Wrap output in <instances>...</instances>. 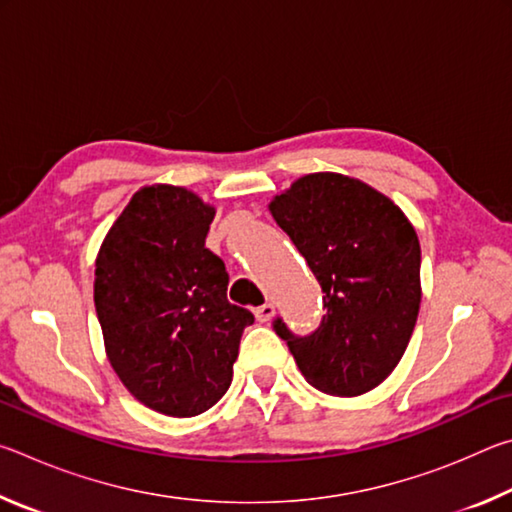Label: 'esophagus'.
Returning a JSON list of instances; mask_svg holds the SVG:
<instances>
[{"instance_id": "esophagus-1", "label": "esophagus", "mask_w": 512, "mask_h": 512, "mask_svg": "<svg viewBox=\"0 0 512 512\" xmlns=\"http://www.w3.org/2000/svg\"><path fill=\"white\" fill-rule=\"evenodd\" d=\"M273 314H275V307L271 305V302H264V305H259L255 309V318L259 320V323H268V320L273 318Z\"/></svg>"}]
</instances>
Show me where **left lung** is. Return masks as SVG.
Instances as JSON below:
<instances>
[{
    "instance_id": "obj_1",
    "label": "left lung",
    "mask_w": 512,
    "mask_h": 512,
    "mask_svg": "<svg viewBox=\"0 0 512 512\" xmlns=\"http://www.w3.org/2000/svg\"><path fill=\"white\" fill-rule=\"evenodd\" d=\"M271 212L323 289L318 327L296 334L277 316L298 368L318 391L354 397L400 363L420 309V241L384 194L339 176L311 173Z\"/></svg>"
}]
</instances>
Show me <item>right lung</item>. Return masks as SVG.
Returning <instances> with one entry per match:
<instances>
[{
  "label": "right lung",
  "instance_id": "obj_1",
  "mask_svg": "<svg viewBox=\"0 0 512 512\" xmlns=\"http://www.w3.org/2000/svg\"><path fill=\"white\" fill-rule=\"evenodd\" d=\"M214 207L183 187L137 192L97 257L94 307L112 368L149 409L192 418L221 400L241 334L228 271L205 237Z\"/></svg>",
  "mask_w": 512,
  "mask_h": 512
}]
</instances>
